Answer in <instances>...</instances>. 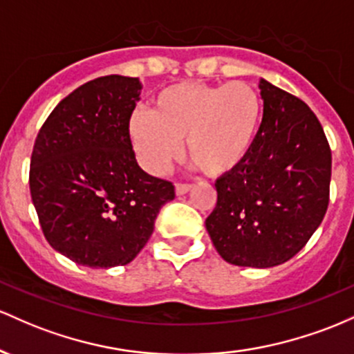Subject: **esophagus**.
I'll return each mask as SVG.
<instances>
[{
  "label": "esophagus",
  "mask_w": 354,
  "mask_h": 354,
  "mask_svg": "<svg viewBox=\"0 0 354 354\" xmlns=\"http://www.w3.org/2000/svg\"><path fill=\"white\" fill-rule=\"evenodd\" d=\"M189 190H192V184H176V194L177 196H184Z\"/></svg>",
  "instance_id": "34e87169"
}]
</instances>
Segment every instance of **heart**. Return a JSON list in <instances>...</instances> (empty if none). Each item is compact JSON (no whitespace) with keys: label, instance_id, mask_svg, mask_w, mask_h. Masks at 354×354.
Here are the masks:
<instances>
[{"label":"heart","instance_id":"heart-1","mask_svg":"<svg viewBox=\"0 0 354 354\" xmlns=\"http://www.w3.org/2000/svg\"><path fill=\"white\" fill-rule=\"evenodd\" d=\"M263 115V98L249 83H177L157 95L152 113H132L129 137L140 165L152 176H162L180 157L185 140L190 160L207 176L219 177L244 164Z\"/></svg>","mask_w":354,"mask_h":354}]
</instances>
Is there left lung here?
<instances>
[{
	"label": "left lung",
	"instance_id": "obj_1",
	"mask_svg": "<svg viewBox=\"0 0 354 354\" xmlns=\"http://www.w3.org/2000/svg\"><path fill=\"white\" fill-rule=\"evenodd\" d=\"M263 124L254 149L217 178V204L205 219L224 261L272 268L296 256L329 204L331 149L323 127L295 95L261 80Z\"/></svg>",
	"mask_w": 354,
	"mask_h": 354
}]
</instances>
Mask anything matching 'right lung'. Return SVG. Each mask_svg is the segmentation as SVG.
I'll use <instances>...</instances> for the list:
<instances>
[{"label": "right lung", "mask_w": 354, "mask_h": 354, "mask_svg": "<svg viewBox=\"0 0 354 354\" xmlns=\"http://www.w3.org/2000/svg\"><path fill=\"white\" fill-rule=\"evenodd\" d=\"M138 78L109 75L78 86L55 106L35 140L30 192L55 251L93 269L125 266L153 232L172 182L137 164L129 120Z\"/></svg>", "instance_id": "right-lung-1"}]
</instances>
